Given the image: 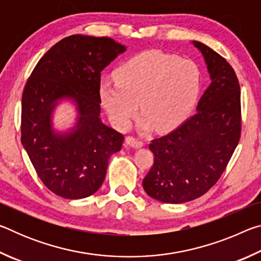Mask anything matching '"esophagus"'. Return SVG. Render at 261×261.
I'll list each match as a JSON object with an SVG mask.
<instances>
[{
  "instance_id": "1",
  "label": "esophagus",
  "mask_w": 261,
  "mask_h": 261,
  "mask_svg": "<svg viewBox=\"0 0 261 261\" xmlns=\"http://www.w3.org/2000/svg\"><path fill=\"white\" fill-rule=\"evenodd\" d=\"M125 144L127 145V146H130L132 148H140L144 146L143 141L136 139V138H134V137H127V138L125 139Z\"/></svg>"
}]
</instances>
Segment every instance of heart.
Instances as JSON below:
<instances>
[{
    "mask_svg": "<svg viewBox=\"0 0 261 261\" xmlns=\"http://www.w3.org/2000/svg\"><path fill=\"white\" fill-rule=\"evenodd\" d=\"M201 73L191 60L146 51L115 70V81H101L99 96L114 125L129 129L138 113L140 130L169 131L192 112L199 98Z\"/></svg>",
    "mask_w": 261,
    "mask_h": 261,
    "instance_id": "b5f03b06",
    "label": "heart"
}]
</instances>
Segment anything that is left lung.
I'll return each instance as SVG.
<instances>
[{
  "label": "left lung",
  "mask_w": 261,
  "mask_h": 261,
  "mask_svg": "<svg viewBox=\"0 0 261 261\" xmlns=\"http://www.w3.org/2000/svg\"><path fill=\"white\" fill-rule=\"evenodd\" d=\"M211 84L196 114L170 134L152 140L154 165L143 180L145 192L166 204L201 197L218 182L241 136L240 84L231 65L200 41Z\"/></svg>",
  "instance_id": "8db88e82"
}]
</instances>
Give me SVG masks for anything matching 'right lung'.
<instances>
[{"mask_svg": "<svg viewBox=\"0 0 261 261\" xmlns=\"http://www.w3.org/2000/svg\"><path fill=\"white\" fill-rule=\"evenodd\" d=\"M126 47L112 38L73 34L43 55L21 96V144L42 183L65 199L98 191L109 158L124 136L100 117V73ZM70 102L76 120L68 130L54 125L61 103Z\"/></svg>", "mask_w": 261, "mask_h": 261, "instance_id": "1", "label": "right lung"}]
</instances>
